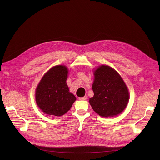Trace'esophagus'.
Returning <instances> with one entry per match:
<instances>
[{"label": "esophagus", "mask_w": 160, "mask_h": 160, "mask_svg": "<svg viewBox=\"0 0 160 160\" xmlns=\"http://www.w3.org/2000/svg\"><path fill=\"white\" fill-rule=\"evenodd\" d=\"M87 99L86 97H79V100H85Z\"/></svg>", "instance_id": "34e87169"}]
</instances>
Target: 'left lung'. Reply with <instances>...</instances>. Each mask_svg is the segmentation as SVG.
Listing matches in <instances>:
<instances>
[{
	"mask_svg": "<svg viewBox=\"0 0 160 160\" xmlns=\"http://www.w3.org/2000/svg\"><path fill=\"white\" fill-rule=\"evenodd\" d=\"M92 89L94 96L89 98L93 110L102 117H113L127 106L129 93L121 76L108 65H102L95 71Z\"/></svg>",
	"mask_w": 160,
	"mask_h": 160,
	"instance_id": "left-lung-1",
	"label": "left lung"
}]
</instances>
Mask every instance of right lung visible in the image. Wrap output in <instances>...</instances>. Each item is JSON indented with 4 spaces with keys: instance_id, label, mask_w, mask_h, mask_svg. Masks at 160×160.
Listing matches in <instances>:
<instances>
[{
    "instance_id": "obj_1",
    "label": "right lung",
    "mask_w": 160,
    "mask_h": 160,
    "mask_svg": "<svg viewBox=\"0 0 160 160\" xmlns=\"http://www.w3.org/2000/svg\"><path fill=\"white\" fill-rule=\"evenodd\" d=\"M68 70L63 65L50 69L42 78L36 91L39 108L48 115L61 116L68 112L76 100L67 85Z\"/></svg>"
}]
</instances>
